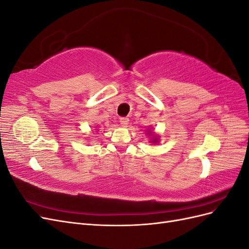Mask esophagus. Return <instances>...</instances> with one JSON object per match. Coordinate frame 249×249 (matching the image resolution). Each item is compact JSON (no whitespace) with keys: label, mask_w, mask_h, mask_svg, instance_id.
Here are the masks:
<instances>
[{"label":"esophagus","mask_w":249,"mask_h":249,"mask_svg":"<svg viewBox=\"0 0 249 249\" xmlns=\"http://www.w3.org/2000/svg\"><path fill=\"white\" fill-rule=\"evenodd\" d=\"M129 123H130V119L127 118V117H122V118H120V124H122L123 126L126 127L127 124H129Z\"/></svg>","instance_id":"esophagus-1"}]
</instances>
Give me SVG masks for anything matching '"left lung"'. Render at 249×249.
<instances>
[{
  "label": "left lung",
  "instance_id": "obj_1",
  "mask_svg": "<svg viewBox=\"0 0 249 249\" xmlns=\"http://www.w3.org/2000/svg\"><path fill=\"white\" fill-rule=\"evenodd\" d=\"M146 135L150 138L149 139V142L153 143V144H158L160 141V135H158L154 132V130L152 129V127H149V129H147L146 131Z\"/></svg>",
  "mask_w": 249,
  "mask_h": 249
}]
</instances>
